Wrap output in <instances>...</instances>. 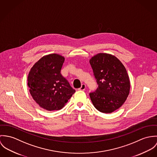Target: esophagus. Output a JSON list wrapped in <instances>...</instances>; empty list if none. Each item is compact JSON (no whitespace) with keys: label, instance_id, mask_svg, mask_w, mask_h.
Returning a JSON list of instances; mask_svg holds the SVG:
<instances>
[{"label":"esophagus","instance_id":"34e87169","mask_svg":"<svg viewBox=\"0 0 157 157\" xmlns=\"http://www.w3.org/2000/svg\"><path fill=\"white\" fill-rule=\"evenodd\" d=\"M86 84H82V85H81V87H80L79 88H78V90H86Z\"/></svg>","mask_w":157,"mask_h":157}]
</instances>
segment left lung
Segmentation results:
<instances>
[{"label": "left lung", "mask_w": 157, "mask_h": 157, "mask_svg": "<svg viewBox=\"0 0 157 157\" xmlns=\"http://www.w3.org/2000/svg\"><path fill=\"white\" fill-rule=\"evenodd\" d=\"M90 63L98 87L90 93L94 106L103 113H111L126 100L130 90L127 71L121 61L108 53H98Z\"/></svg>", "instance_id": "1"}]
</instances>
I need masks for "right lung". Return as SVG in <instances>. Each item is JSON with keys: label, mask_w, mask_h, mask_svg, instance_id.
I'll list each match as a JSON object with an SVG mask.
<instances>
[{"label": "right lung", "mask_w": 157, "mask_h": 157, "mask_svg": "<svg viewBox=\"0 0 157 157\" xmlns=\"http://www.w3.org/2000/svg\"><path fill=\"white\" fill-rule=\"evenodd\" d=\"M64 62L63 56L49 54L39 59L29 73V92L36 104L46 110L61 109L75 93L61 73Z\"/></svg>", "instance_id": "add662e5"}]
</instances>
